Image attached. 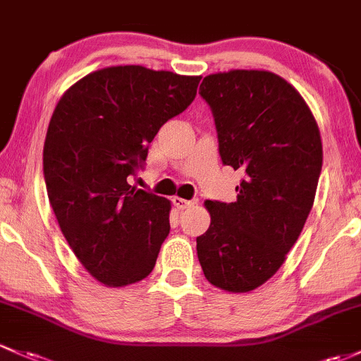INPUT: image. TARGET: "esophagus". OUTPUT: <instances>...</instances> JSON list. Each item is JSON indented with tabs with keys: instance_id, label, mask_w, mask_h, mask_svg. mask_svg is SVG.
Segmentation results:
<instances>
[{
	"instance_id": "obj_1",
	"label": "esophagus",
	"mask_w": 361,
	"mask_h": 361,
	"mask_svg": "<svg viewBox=\"0 0 361 361\" xmlns=\"http://www.w3.org/2000/svg\"><path fill=\"white\" fill-rule=\"evenodd\" d=\"M172 203H173V207L177 208V210H185V208H191L192 204H195V201H189V200H184V197L173 196Z\"/></svg>"
}]
</instances>
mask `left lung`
Segmentation results:
<instances>
[{
	"instance_id": "obj_1",
	"label": "left lung",
	"mask_w": 361,
	"mask_h": 361,
	"mask_svg": "<svg viewBox=\"0 0 361 361\" xmlns=\"http://www.w3.org/2000/svg\"><path fill=\"white\" fill-rule=\"evenodd\" d=\"M200 94L215 118L222 164L241 169L238 201H204L196 238L204 277L228 293L265 284L286 262L315 200L322 170L317 120L288 80L267 71L207 75Z\"/></svg>"
}]
</instances>
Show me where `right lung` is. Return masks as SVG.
I'll return each instance as SVG.
<instances>
[{
  "mask_svg": "<svg viewBox=\"0 0 361 361\" xmlns=\"http://www.w3.org/2000/svg\"><path fill=\"white\" fill-rule=\"evenodd\" d=\"M200 75L118 65L65 91L42 149L49 203L73 255L96 281L123 288L148 277L170 232V201L130 177L166 120L196 96Z\"/></svg>",
  "mask_w": 361,
  "mask_h": 361,
  "instance_id": "obj_1",
  "label": "right lung"
}]
</instances>
